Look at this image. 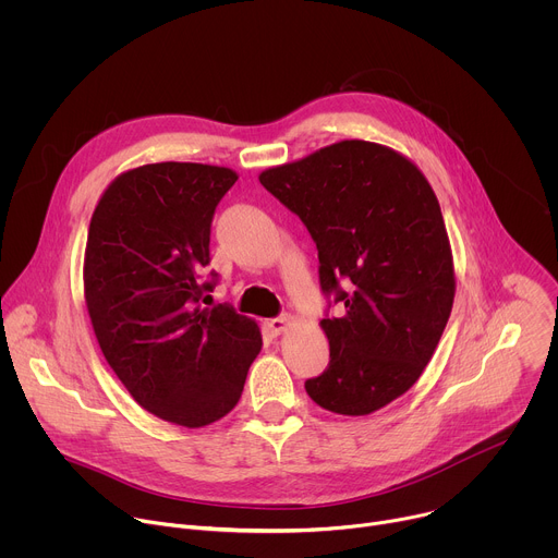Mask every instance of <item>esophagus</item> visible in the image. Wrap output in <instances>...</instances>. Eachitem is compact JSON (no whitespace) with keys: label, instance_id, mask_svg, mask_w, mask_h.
I'll return each mask as SVG.
<instances>
[{"label":"esophagus","instance_id":"1","mask_svg":"<svg viewBox=\"0 0 558 558\" xmlns=\"http://www.w3.org/2000/svg\"><path fill=\"white\" fill-rule=\"evenodd\" d=\"M291 325V315H280V317H271V320H267L265 323V327H267V331L271 333V336H280L282 331H287V327Z\"/></svg>","mask_w":558,"mask_h":558}]
</instances>
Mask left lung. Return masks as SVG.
<instances>
[{
  "label": "left lung",
  "mask_w": 558,
  "mask_h": 558,
  "mask_svg": "<svg viewBox=\"0 0 558 558\" xmlns=\"http://www.w3.org/2000/svg\"><path fill=\"white\" fill-rule=\"evenodd\" d=\"M317 247L329 366L304 381L331 413L368 415L404 395L452 311L454 271L426 177L390 147L340 141L260 174ZM345 287L342 288L341 284ZM340 303V318H329Z\"/></svg>",
  "instance_id": "8db88e82"
}]
</instances>
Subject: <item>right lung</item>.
Masks as SVG:
<instances>
[{
	"label": "right lung",
	"mask_w": 558,
	"mask_h": 558,
	"mask_svg": "<svg viewBox=\"0 0 558 558\" xmlns=\"http://www.w3.org/2000/svg\"><path fill=\"white\" fill-rule=\"evenodd\" d=\"M235 172L151 163L114 179L88 229L84 291L99 347L134 400L166 422L201 428L241 400L260 353L258 325L209 304L216 205Z\"/></svg>",
	"instance_id": "add662e5"
}]
</instances>
